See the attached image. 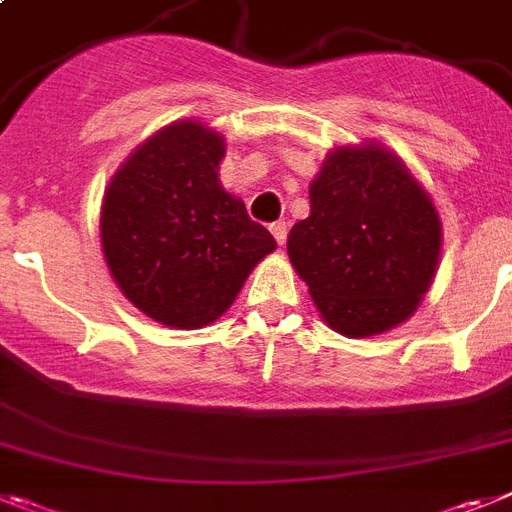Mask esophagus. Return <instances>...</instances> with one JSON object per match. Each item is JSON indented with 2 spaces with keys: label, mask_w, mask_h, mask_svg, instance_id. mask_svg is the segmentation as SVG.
I'll return each instance as SVG.
<instances>
[{
  "label": "esophagus",
  "mask_w": 512,
  "mask_h": 512,
  "mask_svg": "<svg viewBox=\"0 0 512 512\" xmlns=\"http://www.w3.org/2000/svg\"><path fill=\"white\" fill-rule=\"evenodd\" d=\"M269 230H272L274 240H277L279 246H282V243H285V240H287V222H285V220H282V222H274V225L269 227Z\"/></svg>",
  "instance_id": "obj_1"
}]
</instances>
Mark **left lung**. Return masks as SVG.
Returning <instances> with one entry per match:
<instances>
[{"label":"left lung","instance_id":"1","mask_svg":"<svg viewBox=\"0 0 512 512\" xmlns=\"http://www.w3.org/2000/svg\"><path fill=\"white\" fill-rule=\"evenodd\" d=\"M292 266L331 329L373 336L409 318L440 256L425 189L381 147H342L310 183V217L287 238Z\"/></svg>","mask_w":512,"mask_h":512}]
</instances>
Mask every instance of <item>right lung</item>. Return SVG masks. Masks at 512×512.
Here are the masks:
<instances>
[{
    "mask_svg": "<svg viewBox=\"0 0 512 512\" xmlns=\"http://www.w3.org/2000/svg\"><path fill=\"white\" fill-rule=\"evenodd\" d=\"M220 134L170 124L108 186L100 238L116 285L155 321L202 329L220 318L274 238L220 186Z\"/></svg>",
    "mask_w": 512,
    "mask_h": 512,
    "instance_id": "add662e5",
    "label": "right lung"
}]
</instances>
